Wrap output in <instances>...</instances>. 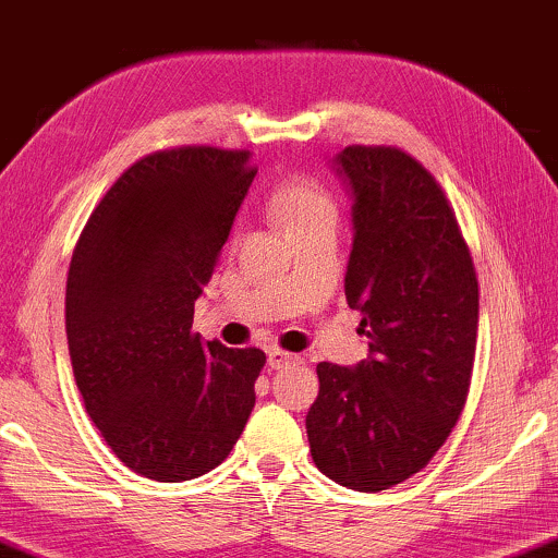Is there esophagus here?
<instances>
[{
    "instance_id": "34e87169",
    "label": "esophagus",
    "mask_w": 558,
    "mask_h": 558,
    "mask_svg": "<svg viewBox=\"0 0 558 558\" xmlns=\"http://www.w3.org/2000/svg\"><path fill=\"white\" fill-rule=\"evenodd\" d=\"M295 361H298V356L290 354V351H282V349H270L268 351V364L272 368H282L288 364H295Z\"/></svg>"
}]
</instances>
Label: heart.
Wrapping results in <instances>:
<instances>
[{
	"label": "heart",
	"mask_w": 558,
	"mask_h": 558,
	"mask_svg": "<svg viewBox=\"0 0 558 558\" xmlns=\"http://www.w3.org/2000/svg\"><path fill=\"white\" fill-rule=\"evenodd\" d=\"M268 207L272 217L286 227V230H295V227L318 222V219L336 217V202L331 192L326 190L318 179L308 174H290L272 186Z\"/></svg>",
	"instance_id": "obj_1"
}]
</instances>
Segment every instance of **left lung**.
I'll list each match as a JSON object with an SVG mask.
<instances>
[{
  "label": "left lung",
  "instance_id": "8db88e82",
  "mask_svg": "<svg viewBox=\"0 0 558 558\" xmlns=\"http://www.w3.org/2000/svg\"><path fill=\"white\" fill-rule=\"evenodd\" d=\"M354 192L347 301L368 359L320 361L308 429L316 468L343 488L379 493L433 460L460 420L477 341L473 255L442 186L397 146H347Z\"/></svg>",
  "mask_w": 558,
  "mask_h": 558
}]
</instances>
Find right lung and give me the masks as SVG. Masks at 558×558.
Segmentation results:
<instances>
[{
  "instance_id": "add662e5",
  "label": "right lung",
  "mask_w": 558,
  "mask_h": 558,
  "mask_svg": "<svg viewBox=\"0 0 558 558\" xmlns=\"http://www.w3.org/2000/svg\"><path fill=\"white\" fill-rule=\"evenodd\" d=\"M257 169L250 151L177 146L131 163L90 211L65 288L85 412L133 473L182 483L217 468L255 407L260 349L192 333Z\"/></svg>"
}]
</instances>
